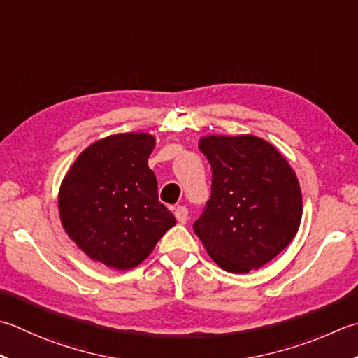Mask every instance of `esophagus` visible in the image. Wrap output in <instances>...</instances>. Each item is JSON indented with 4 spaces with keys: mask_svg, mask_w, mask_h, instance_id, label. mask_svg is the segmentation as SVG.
<instances>
[{
    "mask_svg": "<svg viewBox=\"0 0 358 358\" xmlns=\"http://www.w3.org/2000/svg\"><path fill=\"white\" fill-rule=\"evenodd\" d=\"M173 214H175V219L178 220V223H181V225H185L186 220H187V208L178 205L177 208H175V213Z\"/></svg>",
    "mask_w": 358,
    "mask_h": 358,
    "instance_id": "esophagus-1",
    "label": "esophagus"
}]
</instances>
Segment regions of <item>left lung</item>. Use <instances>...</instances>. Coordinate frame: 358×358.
<instances>
[{
	"instance_id": "8db88e82",
	"label": "left lung",
	"mask_w": 358,
	"mask_h": 358,
	"mask_svg": "<svg viewBox=\"0 0 358 358\" xmlns=\"http://www.w3.org/2000/svg\"><path fill=\"white\" fill-rule=\"evenodd\" d=\"M199 149L211 164L213 186L195 234L220 268H261L298 233L303 195L295 171L275 145L255 135H208Z\"/></svg>"
}]
</instances>
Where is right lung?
I'll list each match as a JSON object with an SVG mask.
<instances>
[{
	"label": "right lung",
	"mask_w": 358,
	"mask_h": 358,
	"mask_svg": "<svg viewBox=\"0 0 358 358\" xmlns=\"http://www.w3.org/2000/svg\"><path fill=\"white\" fill-rule=\"evenodd\" d=\"M149 133H117L76 158L59 191L62 227L91 261L130 270L152 253L175 217L158 200Z\"/></svg>",
	"instance_id": "add662e5"
}]
</instances>
